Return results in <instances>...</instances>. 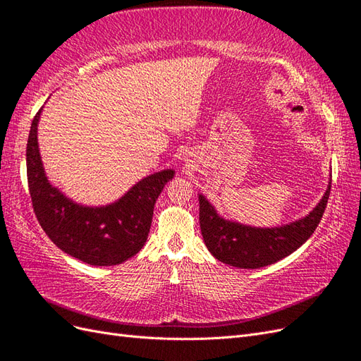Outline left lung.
Here are the masks:
<instances>
[{"label":"left lung","instance_id":"left-lung-1","mask_svg":"<svg viewBox=\"0 0 361 361\" xmlns=\"http://www.w3.org/2000/svg\"><path fill=\"white\" fill-rule=\"evenodd\" d=\"M331 192H326L310 214L282 226L256 228L226 221L214 207L199 195L200 231L208 251L226 265L243 269H256L271 265L289 256L310 239L319 226Z\"/></svg>","mask_w":361,"mask_h":361}]
</instances>
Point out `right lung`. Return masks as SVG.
Here are the masks:
<instances>
[{
  "label": "right lung",
  "mask_w": 361,
  "mask_h": 361,
  "mask_svg": "<svg viewBox=\"0 0 361 361\" xmlns=\"http://www.w3.org/2000/svg\"><path fill=\"white\" fill-rule=\"evenodd\" d=\"M32 121L25 164L35 216L59 250L93 267H113L137 254L150 233L153 209L173 170L147 176L119 200L105 207L75 204L50 185L38 148V122Z\"/></svg>",
  "instance_id": "right-lung-1"
}]
</instances>
